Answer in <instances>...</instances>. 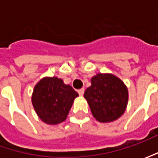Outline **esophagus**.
Instances as JSON below:
<instances>
[{
  "label": "esophagus",
  "mask_w": 158,
  "mask_h": 158,
  "mask_svg": "<svg viewBox=\"0 0 158 158\" xmlns=\"http://www.w3.org/2000/svg\"><path fill=\"white\" fill-rule=\"evenodd\" d=\"M78 93L80 96H82L83 93H84V89H78Z\"/></svg>",
  "instance_id": "1"
}]
</instances>
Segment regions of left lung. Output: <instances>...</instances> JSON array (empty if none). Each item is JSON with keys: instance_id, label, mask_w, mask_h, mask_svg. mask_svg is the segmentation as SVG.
I'll use <instances>...</instances> for the list:
<instances>
[{"instance_id": "1", "label": "left lung", "mask_w": 158, "mask_h": 158, "mask_svg": "<svg viewBox=\"0 0 158 158\" xmlns=\"http://www.w3.org/2000/svg\"><path fill=\"white\" fill-rule=\"evenodd\" d=\"M92 115L99 122H112L126 111L128 91L119 78L112 74H98L84 92Z\"/></svg>"}]
</instances>
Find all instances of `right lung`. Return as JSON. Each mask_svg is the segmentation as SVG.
<instances>
[{"label": "right lung", "mask_w": 158, "mask_h": 158, "mask_svg": "<svg viewBox=\"0 0 158 158\" xmlns=\"http://www.w3.org/2000/svg\"><path fill=\"white\" fill-rule=\"evenodd\" d=\"M78 93L58 77H45L34 87L31 102L40 118L56 125L67 118Z\"/></svg>", "instance_id": "right-lung-1"}]
</instances>
